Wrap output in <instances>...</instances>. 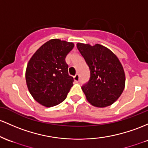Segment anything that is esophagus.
<instances>
[{
  "mask_svg": "<svg viewBox=\"0 0 148 148\" xmlns=\"http://www.w3.org/2000/svg\"><path fill=\"white\" fill-rule=\"evenodd\" d=\"M79 79H80V77H79V74H76V75L74 77V81H75V82H79Z\"/></svg>",
  "mask_w": 148,
  "mask_h": 148,
  "instance_id": "1",
  "label": "esophagus"
}]
</instances>
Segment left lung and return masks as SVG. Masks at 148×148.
<instances>
[{"mask_svg": "<svg viewBox=\"0 0 148 148\" xmlns=\"http://www.w3.org/2000/svg\"><path fill=\"white\" fill-rule=\"evenodd\" d=\"M77 47L90 70L88 82L82 87L88 101L98 108L113 104L125 86L124 71L117 57L100 44L79 43Z\"/></svg>", "mask_w": 148, "mask_h": 148, "instance_id": "obj_1", "label": "left lung"}]
</instances>
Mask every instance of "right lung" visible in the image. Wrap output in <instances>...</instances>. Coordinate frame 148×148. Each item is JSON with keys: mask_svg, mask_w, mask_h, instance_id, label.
<instances>
[{"mask_svg": "<svg viewBox=\"0 0 148 148\" xmlns=\"http://www.w3.org/2000/svg\"><path fill=\"white\" fill-rule=\"evenodd\" d=\"M74 46L72 43L52 39L32 57L27 64L26 82L38 103L49 108L65 100L74 82L68 74L65 58Z\"/></svg>", "mask_w": 148, "mask_h": 148, "instance_id": "obj_1", "label": "right lung"}]
</instances>
